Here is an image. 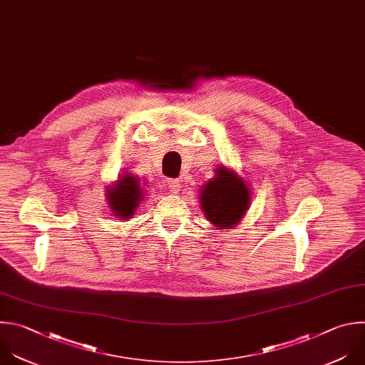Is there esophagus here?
<instances>
[{
    "label": "esophagus",
    "instance_id": "obj_1",
    "mask_svg": "<svg viewBox=\"0 0 365 365\" xmlns=\"http://www.w3.org/2000/svg\"><path fill=\"white\" fill-rule=\"evenodd\" d=\"M168 187H169V190H170L172 193L178 195V193L180 192V187H182V185H180V182H179V180L170 179V180H168Z\"/></svg>",
    "mask_w": 365,
    "mask_h": 365
}]
</instances>
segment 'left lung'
I'll return each instance as SVG.
<instances>
[{
	"label": "left lung",
	"mask_w": 365,
	"mask_h": 365,
	"mask_svg": "<svg viewBox=\"0 0 365 365\" xmlns=\"http://www.w3.org/2000/svg\"><path fill=\"white\" fill-rule=\"evenodd\" d=\"M251 195L244 178L229 168L217 166L215 178L200 187L199 199L206 219L217 230L240 223L251 206Z\"/></svg>",
	"instance_id": "8db88e82"
}]
</instances>
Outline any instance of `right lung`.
I'll return each mask as SVG.
<instances>
[{
  "label": "right lung",
  "instance_id": "1",
  "mask_svg": "<svg viewBox=\"0 0 365 365\" xmlns=\"http://www.w3.org/2000/svg\"><path fill=\"white\" fill-rule=\"evenodd\" d=\"M106 193L111 212L123 220H129L135 215L145 197L139 178L132 173H121L114 185L107 186Z\"/></svg>",
  "mask_w": 365,
  "mask_h": 365
}]
</instances>
